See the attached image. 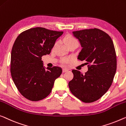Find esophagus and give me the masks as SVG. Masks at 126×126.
<instances>
[{"mask_svg": "<svg viewBox=\"0 0 126 126\" xmlns=\"http://www.w3.org/2000/svg\"><path fill=\"white\" fill-rule=\"evenodd\" d=\"M67 70H67V69H65V68H63V73L66 72Z\"/></svg>", "mask_w": 126, "mask_h": 126, "instance_id": "esophagus-1", "label": "esophagus"}]
</instances>
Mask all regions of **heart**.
Wrapping results in <instances>:
<instances>
[{
  "mask_svg": "<svg viewBox=\"0 0 126 126\" xmlns=\"http://www.w3.org/2000/svg\"><path fill=\"white\" fill-rule=\"evenodd\" d=\"M63 41L65 42L67 47L70 46V45H77L78 41V40L76 39V37H74L73 36L72 34H67L63 38ZM57 45V43H55L54 44V47H56V45ZM72 60V59L69 57H63L61 60V63H63V65H66L67 63H69Z\"/></svg>",
  "mask_w": 126,
  "mask_h": 126,
  "instance_id": "b5f03b06",
  "label": "heart"
}]
</instances>
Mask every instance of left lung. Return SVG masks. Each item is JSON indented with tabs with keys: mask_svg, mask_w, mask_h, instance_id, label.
Returning <instances> with one entry per match:
<instances>
[{
	"mask_svg": "<svg viewBox=\"0 0 126 126\" xmlns=\"http://www.w3.org/2000/svg\"><path fill=\"white\" fill-rule=\"evenodd\" d=\"M82 47L78 59L85 61L88 71L85 74L73 70L69 82L72 93L85 103L101 98L111 85L116 70V56L110 36L98 28L74 31Z\"/></svg>",
	"mask_w": 126,
	"mask_h": 126,
	"instance_id": "8db88e82",
	"label": "left lung"
}]
</instances>
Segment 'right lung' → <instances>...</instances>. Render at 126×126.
Returning <instances> with one entry per match:
<instances>
[{
    "mask_svg": "<svg viewBox=\"0 0 126 126\" xmlns=\"http://www.w3.org/2000/svg\"><path fill=\"white\" fill-rule=\"evenodd\" d=\"M63 31L42 27L21 32L15 41L11 55L10 71L15 85L22 95L31 101L44 99L50 93L61 67L43 66L42 56L50 54Z\"/></svg>",
    "mask_w": 126,
    "mask_h": 126,
    "instance_id": "obj_1",
    "label": "right lung"
}]
</instances>
